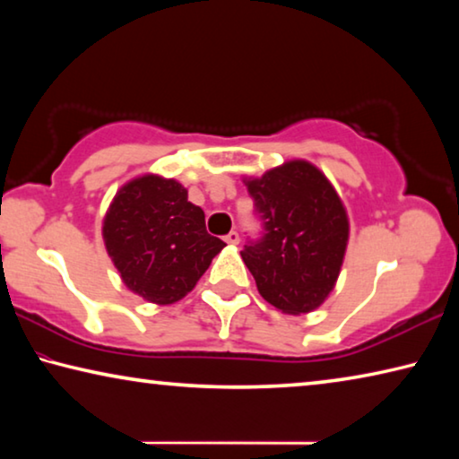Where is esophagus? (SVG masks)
<instances>
[{"label": "esophagus", "instance_id": "1", "mask_svg": "<svg viewBox=\"0 0 459 459\" xmlns=\"http://www.w3.org/2000/svg\"><path fill=\"white\" fill-rule=\"evenodd\" d=\"M224 240H227L229 245H238V232H235V230H230L227 237H224Z\"/></svg>", "mask_w": 459, "mask_h": 459}]
</instances>
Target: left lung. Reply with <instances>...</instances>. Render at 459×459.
<instances>
[{
  "label": "left lung",
  "mask_w": 459,
  "mask_h": 459,
  "mask_svg": "<svg viewBox=\"0 0 459 459\" xmlns=\"http://www.w3.org/2000/svg\"><path fill=\"white\" fill-rule=\"evenodd\" d=\"M243 182L265 224V237L240 251L261 298L290 316L320 307L336 287L351 222L320 168L290 160Z\"/></svg>",
  "instance_id": "obj_1"
}]
</instances>
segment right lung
I'll return each instance as SVG.
<instances>
[{
    "mask_svg": "<svg viewBox=\"0 0 459 459\" xmlns=\"http://www.w3.org/2000/svg\"><path fill=\"white\" fill-rule=\"evenodd\" d=\"M107 255L131 293L155 306L186 298L224 247L188 190L160 174L121 186L103 216Z\"/></svg>",
    "mask_w": 459,
    "mask_h": 459,
    "instance_id": "add662e5",
    "label": "right lung"
}]
</instances>
